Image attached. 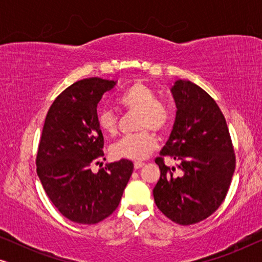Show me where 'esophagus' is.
Listing matches in <instances>:
<instances>
[{
    "label": "esophagus",
    "mask_w": 262,
    "mask_h": 262,
    "mask_svg": "<svg viewBox=\"0 0 262 262\" xmlns=\"http://www.w3.org/2000/svg\"><path fill=\"white\" fill-rule=\"evenodd\" d=\"M144 164L145 163H143V162H135L134 163V167H135V169H139V168L144 167Z\"/></svg>",
    "instance_id": "1"
}]
</instances>
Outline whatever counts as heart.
<instances>
[{"instance_id":"obj_1","label":"heart","mask_w":262,"mask_h":262,"mask_svg":"<svg viewBox=\"0 0 262 262\" xmlns=\"http://www.w3.org/2000/svg\"><path fill=\"white\" fill-rule=\"evenodd\" d=\"M119 102L125 108L141 113L138 130L144 131L126 136L114 143L111 148V154L118 160H144L157 146L156 138L148 130L163 131L169 123V111L159 103L156 93L141 82H137L126 89L119 98ZM98 123L100 128L107 135L113 136L117 134L118 121L112 110L103 108L99 111Z\"/></svg>"}]
</instances>
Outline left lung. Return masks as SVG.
<instances>
[{
    "label": "left lung",
    "instance_id": "obj_1",
    "mask_svg": "<svg viewBox=\"0 0 262 262\" xmlns=\"http://www.w3.org/2000/svg\"><path fill=\"white\" fill-rule=\"evenodd\" d=\"M177 114L161 156L178 161L181 175L155 162L161 175L152 194L157 207L170 221L191 225L211 216L227 195L235 170V155L227 121L207 93L188 80L170 88Z\"/></svg>",
    "mask_w": 262,
    "mask_h": 262
}]
</instances>
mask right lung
I'll return each mask as SVG.
<instances>
[{"label": "right lung", "instance_id": "add662e5", "mask_svg": "<svg viewBox=\"0 0 262 262\" xmlns=\"http://www.w3.org/2000/svg\"><path fill=\"white\" fill-rule=\"evenodd\" d=\"M116 84L99 77L75 82L57 96L42 127L39 180L57 210L75 223L95 224L112 214L134 171V163L124 159L98 173L91 169L103 157L96 107Z\"/></svg>", "mask_w": 262, "mask_h": 262}]
</instances>
